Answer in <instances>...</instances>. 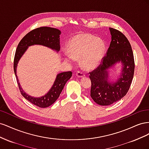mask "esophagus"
I'll list each match as a JSON object with an SVG mask.
<instances>
[{
  "instance_id": "esophagus-1",
  "label": "esophagus",
  "mask_w": 149,
  "mask_h": 149,
  "mask_svg": "<svg viewBox=\"0 0 149 149\" xmlns=\"http://www.w3.org/2000/svg\"><path fill=\"white\" fill-rule=\"evenodd\" d=\"M76 76H78V78H83V77H84V76H85V74H84V73H83V72H81V71H78L77 73H76Z\"/></svg>"
}]
</instances>
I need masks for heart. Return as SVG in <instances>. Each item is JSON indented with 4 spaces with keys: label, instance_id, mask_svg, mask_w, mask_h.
<instances>
[{
    "label": "heart",
    "instance_id": "b5f03b06",
    "mask_svg": "<svg viewBox=\"0 0 149 149\" xmlns=\"http://www.w3.org/2000/svg\"><path fill=\"white\" fill-rule=\"evenodd\" d=\"M105 43L100 38L89 33L74 36L68 43L66 51L68 56L65 60L73 62V58L79 59L84 70H93L100 65L105 52Z\"/></svg>",
    "mask_w": 149,
    "mask_h": 149
}]
</instances>
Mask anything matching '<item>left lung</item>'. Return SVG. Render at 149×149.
<instances>
[{
    "label": "left lung",
    "mask_w": 149,
    "mask_h": 149,
    "mask_svg": "<svg viewBox=\"0 0 149 149\" xmlns=\"http://www.w3.org/2000/svg\"><path fill=\"white\" fill-rule=\"evenodd\" d=\"M111 42L102 63L89 73L91 81V97L101 106L111 105L120 100L127 93L134 76L135 64L130 44L125 36L119 30L109 28ZM120 63V74L111 80L109 70Z\"/></svg>",
    "instance_id": "1"
}]
</instances>
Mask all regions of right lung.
I'll use <instances>...</instances> for the list:
<instances>
[{"label":"right lung","instance_id":"obj_1","mask_svg":"<svg viewBox=\"0 0 149 149\" xmlns=\"http://www.w3.org/2000/svg\"><path fill=\"white\" fill-rule=\"evenodd\" d=\"M61 33L60 30L55 28L48 26L37 28L30 31L21 40L16 49L13 69L20 93L26 100L40 107H48L58 100L65 84L71 77L72 72L66 71L58 74L52 88L44 96L33 97L29 95L22 89L17 75V67L20 58L30 46L40 45L51 48L58 53L60 49V35Z\"/></svg>","mask_w":149,"mask_h":149}]
</instances>
